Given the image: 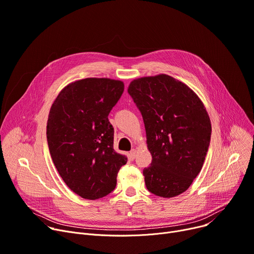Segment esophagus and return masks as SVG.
Here are the masks:
<instances>
[{
	"instance_id": "esophagus-1",
	"label": "esophagus",
	"mask_w": 254,
	"mask_h": 254,
	"mask_svg": "<svg viewBox=\"0 0 254 254\" xmlns=\"http://www.w3.org/2000/svg\"><path fill=\"white\" fill-rule=\"evenodd\" d=\"M136 156V150L135 149H132L130 152H129V158L130 159H134Z\"/></svg>"
}]
</instances>
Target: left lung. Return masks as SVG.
<instances>
[{"label": "left lung", "mask_w": 254, "mask_h": 254, "mask_svg": "<svg viewBox=\"0 0 254 254\" xmlns=\"http://www.w3.org/2000/svg\"><path fill=\"white\" fill-rule=\"evenodd\" d=\"M127 92L141 111L152 155L143 170L146 187L161 197L179 195L203 165L212 134L209 114L189 86L168 75L133 80Z\"/></svg>", "instance_id": "8db88e82"}]
</instances>
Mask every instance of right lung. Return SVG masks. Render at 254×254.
Listing matches in <instances>:
<instances>
[{
    "label": "right lung",
    "instance_id": "1",
    "mask_svg": "<svg viewBox=\"0 0 254 254\" xmlns=\"http://www.w3.org/2000/svg\"><path fill=\"white\" fill-rule=\"evenodd\" d=\"M124 88L119 80H79L60 92L50 110L47 137L53 162L66 186L83 198L109 194L127 161L113 149L114 129L108 121Z\"/></svg>",
    "mask_w": 254,
    "mask_h": 254
}]
</instances>
